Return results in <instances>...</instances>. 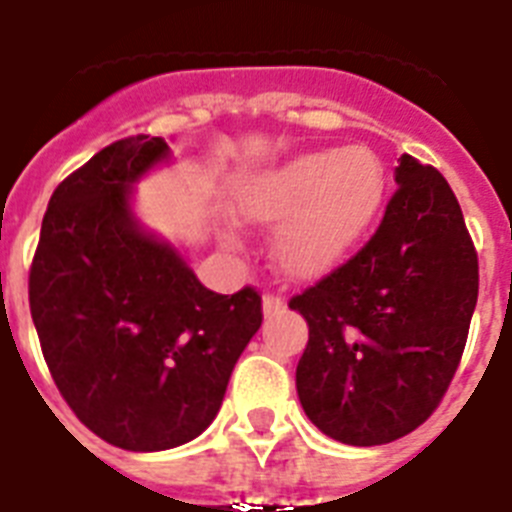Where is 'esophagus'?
Masks as SVG:
<instances>
[{
	"label": "esophagus",
	"instance_id": "obj_1",
	"mask_svg": "<svg viewBox=\"0 0 512 512\" xmlns=\"http://www.w3.org/2000/svg\"><path fill=\"white\" fill-rule=\"evenodd\" d=\"M282 296H277V293H264V314L267 317H272V314H277L282 309Z\"/></svg>",
	"mask_w": 512,
	"mask_h": 512
}]
</instances>
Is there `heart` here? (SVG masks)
Listing matches in <instances>:
<instances>
[{
  "label": "heart",
  "instance_id": "1",
  "mask_svg": "<svg viewBox=\"0 0 512 512\" xmlns=\"http://www.w3.org/2000/svg\"><path fill=\"white\" fill-rule=\"evenodd\" d=\"M383 198V166L367 147L314 150L261 174L243 195V211L280 222L277 253L290 272L309 275L349 248Z\"/></svg>",
  "mask_w": 512,
  "mask_h": 512
}]
</instances>
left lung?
<instances>
[{
  "mask_svg": "<svg viewBox=\"0 0 512 512\" xmlns=\"http://www.w3.org/2000/svg\"><path fill=\"white\" fill-rule=\"evenodd\" d=\"M378 230L341 267L290 298L309 343L301 407L322 433L375 447L431 418L463 359L478 253L449 182L402 155Z\"/></svg>",
  "mask_w": 512,
  "mask_h": 512,
  "instance_id": "left-lung-1",
  "label": "left lung"
}]
</instances>
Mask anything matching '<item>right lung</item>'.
Returning a JSON list of instances; mask_svg holds the SVG:
<instances>
[{
    "label": "right lung",
    "mask_w": 512,
    "mask_h": 512,
    "mask_svg": "<svg viewBox=\"0 0 512 512\" xmlns=\"http://www.w3.org/2000/svg\"><path fill=\"white\" fill-rule=\"evenodd\" d=\"M166 155L161 137L137 134L68 174L49 198L28 272L57 391L89 431L129 452L206 431L264 320L259 290H208L134 222L129 187Z\"/></svg>",
    "instance_id": "obj_1"
}]
</instances>
